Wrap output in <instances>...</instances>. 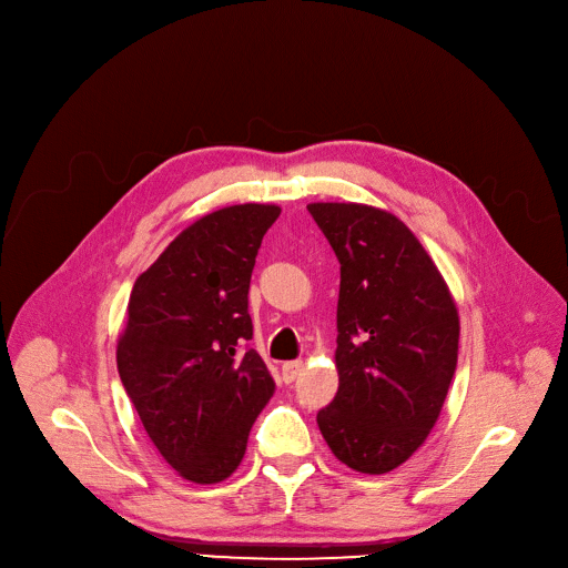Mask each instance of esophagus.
<instances>
[{"mask_svg": "<svg viewBox=\"0 0 568 568\" xmlns=\"http://www.w3.org/2000/svg\"><path fill=\"white\" fill-rule=\"evenodd\" d=\"M302 371H304V362H287V364H283V368H281L285 382H294L296 375H300Z\"/></svg>", "mask_w": 568, "mask_h": 568, "instance_id": "1", "label": "esophagus"}]
</instances>
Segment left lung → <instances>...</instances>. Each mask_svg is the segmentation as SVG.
I'll return each mask as SVG.
<instances>
[{
	"label": "left lung",
	"mask_w": 568,
	"mask_h": 568,
	"mask_svg": "<svg viewBox=\"0 0 568 568\" xmlns=\"http://www.w3.org/2000/svg\"><path fill=\"white\" fill-rule=\"evenodd\" d=\"M308 212L341 262L338 392L317 426L341 463L386 474L426 442L449 394L458 308L398 216L359 202H313Z\"/></svg>",
	"instance_id": "obj_1"
}]
</instances>
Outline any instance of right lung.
I'll list each match as a JSON object with an SVG mask.
<instances>
[{"instance_id":"right-lung-1","label":"right lung","mask_w":568,"mask_h":568,"mask_svg":"<svg viewBox=\"0 0 568 568\" xmlns=\"http://www.w3.org/2000/svg\"><path fill=\"white\" fill-rule=\"evenodd\" d=\"M276 204H232L179 232L138 276L116 341V371L165 463L193 484H219L242 463L274 396L253 338L248 287Z\"/></svg>"}]
</instances>
